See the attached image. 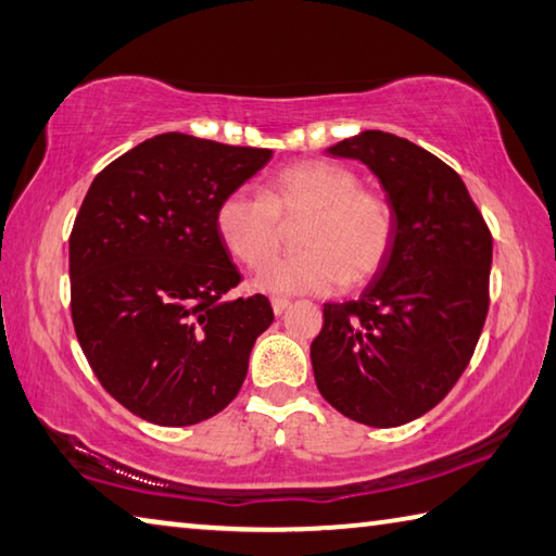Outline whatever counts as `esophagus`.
I'll return each mask as SVG.
<instances>
[{
    "mask_svg": "<svg viewBox=\"0 0 556 556\" xmlns=\"http://www.w3.org/2000/svg\"><path fill=\"white\" fill-rule=\"evenodd\" d=\"M270 305H273V313H276V315H283L286 309L290 307V300L278 295V298H273V300H270Z\"/></svg>",
    "mask_w": 556,
    "mask_h": 556,
    "instance_id": "esophagus-1",
    "label": "esophagus"
}]
</instances>
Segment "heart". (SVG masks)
<instances>
[{
	"label": "heart",
	"instance_id": "heart-1",
	"mask_svg": "<svg viewBox=\"0 0 556 556\" xmlns=\"http://www.w3.org/2000/svg\"><path fill=\"white\" fill-rule=\"evenodd\" d=\"M306 214L303 252L267 261L279 245L280 218ZM214 229L233 258L253 270L269 264L258 286L270 293H329L362 286L386 266L395 243V207L383 192L362 188L358 173L334 161H300L276 170L266 194L233 190L214 210Z\"/></svg>",
	"mask_w": 556,
	"mask_h": 556
}]
</instances>
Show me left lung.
<instances>
[{
  "mask_svg": "<svg viewBox=\"0 0 556 556\" xmlns=\"http://www.w3.org/2000/svg\"><path fill=\"white\" fill-rule=\"evenodd\" d=\"M327 151L378 175L397 229L362 298L325 305L315 381L352 420L397 427L442 403L469 366L489 315L493 237L459 173L413 141L362 131Z\"/></svg>",
  "mask_w": 556,
  "mask_h": 556,
  "instance_id": "obj_1",
  "label": "left lung"
}]
</instances>
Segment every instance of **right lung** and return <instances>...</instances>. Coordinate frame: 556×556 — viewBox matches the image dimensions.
I'll use <instances>...</instances> for the list:
<instances>
[{"mask_svg":"<svg viewBox=\"0 0 556 556\" xmlns=\"http://www.w3.org/2000/svg\"><path fill=\"white\" fill-rule=\"evenodd\" d=\"M270 149L159 134L92 180L71 231V315L97 381L163 427L210 420L247 378L273 323L266 295L229 293L241 273L214 229L219 200Z\"/></svg>","mask_w":556,"mask_h":556,"instance_id":"add662e5","label":"right lung"}]
</instances>
